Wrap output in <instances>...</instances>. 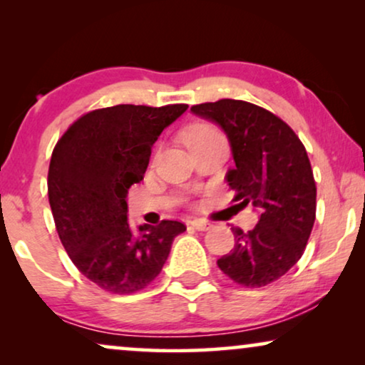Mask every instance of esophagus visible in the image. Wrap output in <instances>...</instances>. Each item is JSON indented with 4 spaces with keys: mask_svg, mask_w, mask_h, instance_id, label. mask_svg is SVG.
I'll return each mask as SVG.
<instances>
[{
    "mask_svg": "<svg viewBox=\"0 0 365 365\" xmlns=\"http://www.w3.org/2000/svg\"><path fill=\"white\" fill-rule=\"evenodd\" d=\"M189 224H191L194 229H197V231H209V229H211V224L202 221V219H192Z\"/></svg>",
    "mask_w": 365,
    "mask_h": 365,
    "instance_id": "1",
    "label": "esophagus"
}]
</instances>
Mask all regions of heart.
I'll return each mask as SVG.
<instances>
[{
  "mask_svg": "<svg viewBox=\"0 0 365 365\" xmlns=\"http://www.w3.org/2000/svg\"><path fill=\"white\" fill-rule=\"evenodd\" d=\"M216 138H222L221 133H219L216 128L211 126V124H207V123L192 124V126L187 129L186 136H184L189 148L196 146V144L206 143V141H209V139H216Z\"/></svg>",
  "mask_w": 365,
  "mask_h": 365,
  "instance_id": "obj_1",
  "label": "heart"
}]
</instances>
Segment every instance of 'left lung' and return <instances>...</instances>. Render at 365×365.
Segmentation results:
<instances>
[{
  "mask_svg": "<svg viewBox=\"0 0 365 365\" xmlns=\"http://www.w3.org/2000/svg\"><path fill=\"white\" fill-rule=\"evenodd\" d=\"M191 111L226 133L236 163L226 174L236 191L232 201L261 212L251 231L231 227L236 244L217 266L244 287L267 286L301 259L316 221V181L306 148L281 118L252 103L219 99Z\"/></svg>",
  "mask_w": 365,
  "mask_h": 365,
  "instance_id": "left-lung-1",
  "label": "left lung"
}]
</instances>
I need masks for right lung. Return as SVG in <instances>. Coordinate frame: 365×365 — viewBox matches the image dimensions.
<instances>
[{
	"label": "right lung",
	"instance_id": "right-lung-1",
	"mask_svg": "<svg viewBox=\"0 0 365 365\" xmlns=\"http://www.w3.org/2000/svg\"><path fill=\"white\" fill-rule=\"evenodd\" d=\"M187 109L118 104L74 121L54 146L48 197L58 236L83 276L104 291L133 294L166 262L179 221L128 224V189L143 181L153 144Z\"/></svg>",
	"mask_w": 365,
	"mask_h": 365
}]
</instances>
